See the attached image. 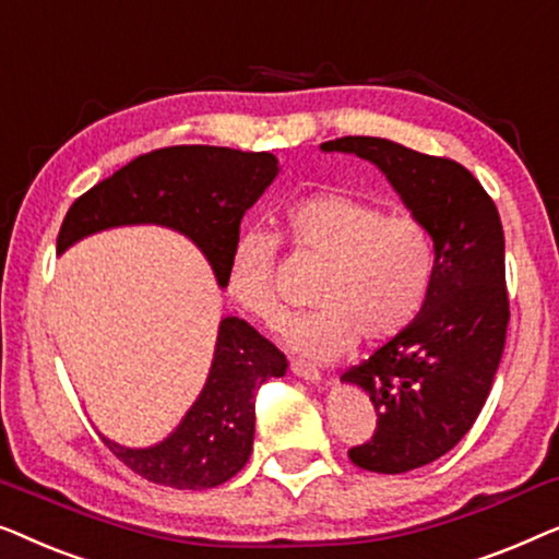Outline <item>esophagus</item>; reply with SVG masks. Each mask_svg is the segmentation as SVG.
Segmentation results:
<instances>
[{
  "mask_svg": "<svg viewBox=\"0 0 559 559\" xmlns=\"http://www.w3.org/2000/svg\"><path fill=\"white\" fill-rule=\"evenodd\" d=\"M290 372H294L296 377H301V380H309V382H319L321 380L319 369L311 367L309 361H301V359L290 361Z\"/></svg>",
  "mask_w": 559,
  "mask_h": 559,
  "instance_id": "1",
  "label": "esophagus"
}]
</instances>
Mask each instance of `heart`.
Listing matches in <instances>:
<instances>
[{"mask_svg": "<svg viewBox=\"0 0 559 559\" xmlns=\"http://www.w3.org/2000/svg\"><path fill=\"white\" fill-rule=\"evenodd\" d=\"M278 240L296 255L321 263L311 286L317 309L286 326L290 349L309 359H336L357 336L388 342L418 319L436 273L428 227L407 212H382L347 192H313L278 215ZM276 240L250 230L235 238L227 258V296L242 311L276 324Z\"/></svg>", "mask_w": 559, "mask_h": 559, "instance_id": "heart-1", "label": "heart"}]
</instances>
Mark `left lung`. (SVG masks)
Returning a JSON list of instances; mask_svg holds the SVG:
<instances>
[{
	"mask_svg": "<svg viewBox=\"0 0 559 559\" xmlns=\"http://www.w3.org/2000/svg\"><path fill=\"white\" fill-rule=\"evenodd\" d=\"M321 148L372 162L433 238L436 273L418 319L342 374L377 411L374 436L352 448V463L405 474L451 451L489 397L509 324L504 230L497 204L459 162L377 136Z\"/></svg>",
	"mask_w": 559,
	"mask_h": 559,
	"instance_id": "1",
	"label": "left lung"
}]
</instances>
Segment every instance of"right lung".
I'll return each instance as SVG.
<instances>
[{
	"instance_id": "right-lung-1",
	"label": "right lung",
	"mask_w": 559,
	"mask_h": 559,
	"mask_svg": "<svg viewBox=\"0 0 559 559\" xmlns=\"http://www.w3.org/2000/svg\"><path fill=\"white\" fill-rule=\"evenodd\" d=\"M278 175L269 152L227 146H167L141 154L70 204L58 253L93 233L121 225H162L198 246L225 288L227 258L240 219ZM283 352L248 321H219L207 382L182 423L162 443H104L146 481L171 489H212L246 466L255 436V390L286 374Z\"/></svg>"
}]
</instances>
